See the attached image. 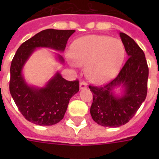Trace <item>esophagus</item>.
<instances>
[{"label": "esophagus", "mask_w": 159, "mask_h": 159, "mask_svg": "<svg viewBox=\"0 0 159 159\" xmlns=\"http://www.w3.org/2000/svg\"><path fill=\"white\" fill-rule=\"evenodd\" d=\"M79 86H80V89L82 90V89H85V88L87 87V84L86 82H84V81H82V82H80Z\"/></svg>", "instance_id": "esophagus-1"}]
</instances>
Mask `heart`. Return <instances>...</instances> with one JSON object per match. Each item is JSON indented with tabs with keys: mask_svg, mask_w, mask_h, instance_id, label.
Segmentation results:
<instances>
[{
	"mask_svg": "<svg viewBox=\"0 0 159 159\" xmlns=\"http://www.w3.org/2000/svg\"><path fill=\"white\" fill-rule=\"evenodd\" d=\"M125 47L119 39L91 34L78 38L70 47V56L75 64L86 65L88 79L103 83L112 78L120 68Z\"/></svg>",
	"mask_w": 159,
	"mask_h": 159,
	"instance_id": "obj_1",
	"label": "heart"
}]
</instances>
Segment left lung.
<instances>
[{
    "mask_svg": "<svg viewBox=\"0 0 159 159\" xmlns=\"http://www.w3.org/2000/svg\"><path fill=\"white\" fill-rule=\"evenodd\" d=\"M129 57L123 67L109 83L102 87L89 86L93 93L91 116L95 122L106 127L125 125L135 115L147 96L148 67L145 55L135 41L125 33H120ZM122 85L120 97L113 94L114 88Z\"/></svg>",
    "mask_w": 159,
    "mask_h": 159,
    "instance_id": "8db88e82",
    "label": "left lung"
}]
</instances>
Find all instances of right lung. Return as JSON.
Returning a JSON list of instances; mask_svg holds the SVG:
<instances>
[{"label": "right lung", "mask_w": 159, "mask_h": 159, "mask_svg": "<svg viewBox=\"0 0 159 159\" xmlns=\"http://www.w3.org/2000/svg\"><path fill=\"white\" fill-rule=\"evenodd\" d=\"M75 30L48 29L24 42L16 51L11 65L10 92L19 111L30 122L38 125H53L62 120L71 97L79 91V82L67 81L57 72L44 87L29 86L22 69L36 48H50L62 52ZM63 62V57L57 54Z\"/></svg>", "instance_id": "add662e5"}]
</instances>
